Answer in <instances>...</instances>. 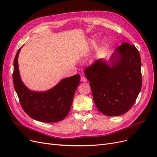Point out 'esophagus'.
<instances>
[{"label":"esophagus","mask_w":157,"mask_h":157,"mask_svg":"<svg viewBox=\"0 0 157 157\" xmlns=\"http://www.w3.org/2000/svg\"><path fill=\"white\" fill-rule=\"evenodd\" d=\"M81 81L84 82H87V79L85 77H83V76H82V77H81Z\"/></svg>","instance_id":"obj_1"}]
</instances>
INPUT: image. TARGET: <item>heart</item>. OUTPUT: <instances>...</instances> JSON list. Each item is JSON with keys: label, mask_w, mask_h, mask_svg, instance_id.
<instances>
[{"label": "heart", "mask_w": 157, "mask_h": 157, "mask_svg": "<svg viewBox=\"0 0 157 157\" xmlns=\"http://www.w3.org/2000/svg\"><path fill=\"white\" fill-rule=\"evenodd\" d=\"M94 40H92L91 41H90V44H91V46H92L94 44Z\"/></svg>", "instance_id": "1"}]
</instances>
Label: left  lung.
<instances>
[{
  "label": "left lung",
  "mask_w": 157,
  "mask_h": 157,
  "mask_svg": "<svg viewBox=\"0 0 157 157\" xmlns=\"http://www.w3.org/2000/svg\"><path fill=\"white\" fill-rule=\"evenodd\" d=\"M141 66L139 51L124 42L109 61L99 59L84 70L94 103L103 115L119 116L130 110L141 88Z\"/></svg>",
  "instance_id": "obj_1"
}]
</instances>
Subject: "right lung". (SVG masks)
<instances>
[{
	"label": "right lung",
	"mask_w": 157,
	"mask_h": 157,
	"mask_svg": "<svg viewBox=\"0 0 157 157\" xmlns=\"http://www.w3.org/2000/svg\"><path fill=\"white\" fill-rule=\"evenodd\" d=\"M18 50L13 61L14 88L24 111L30 117L42 122H56L68 115L80 77L75 75L63 78L54 87L44 92L29 90L22 82L18 67Z\"/></svg>",
	"instance_id": "1"
}]
</instances>
